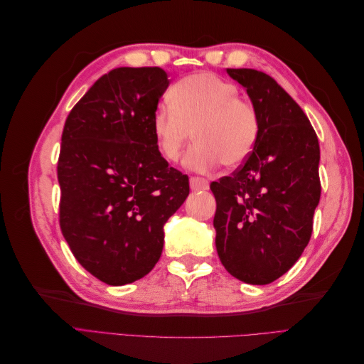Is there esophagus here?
I'll return each mask as SVG.
<instances>
[{
  "label": "esophagus",
  "mask_w": 364,
  "mask_h": 364,
  "mask_svg": "<svg viewBox=\"0 0 364 364\" xmlns=\"http://www.w3.org/2000/svg\"><path fill=\"white\" fill-rule=\"evenodd\" d=\"M190 186L193 191H200V190H208L209 188V182L203 178H191L190 179Z\"/></svg>",
  "instance_id": "1"
}]
</instances>
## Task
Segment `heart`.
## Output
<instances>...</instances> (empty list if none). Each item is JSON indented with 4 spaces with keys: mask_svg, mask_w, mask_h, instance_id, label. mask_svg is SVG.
<instances>
[{
    "mask_svg": "<svg viewBox=\"0 0 364 364\" xmlns=\"http://www.w3.org/2000/svg\"><path fill=\"white\" fill-rule=\"evenodd\" d=\"M235 83L213 73L183 77L151 115V132L161 156L179 161L186 142L196 144L183 165L206 173L220 164L238 167L252 155L259 135V118L249 102L240 98Z\"/></svg>",
    "mask_w": 364,
    "mask_h": 364,
    "instance_id": "1",
    "label": "heart"
}]
</instances>
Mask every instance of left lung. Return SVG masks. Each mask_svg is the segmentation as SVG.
<instances>
[{"instance_id": "obj_1", "label": "left lung", "mask_w": 364, "mask_h": 364, "mask_svg": "<svg viewBox=\"0 0 364 364\" xmlns=\"http://www.w3.org/2000/svg\"><path fill=\"white\" fill-rule=\"evenodd\" d=\"M226 73L246 90L259 135L243 167L211 183L215 247L234 278L266 285L289 272L310 241L321 200V149L301 106L270 75Z\"/></svg>"}]
</instances>
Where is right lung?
Masks as SVG:
<instances>
[{
  "mask_svg": "<svg viewBox=\"0 0 364 364\" xmlns=\"http://www.w3.org/2000/svg\"><path fill=\"white\" fill-rule=\"evenodd\" d=\"M168 85L156 67L115 68L65 121L60 229L75 259L107 285L138 281L155 267L164 225L190 194L188 176L168 167L151 132Z\"/></svg>",
  "mask_w": 364,
  "mask_h": 364,
  "instance_id": "1",
  "label": "right lung"
}]
</instances>
